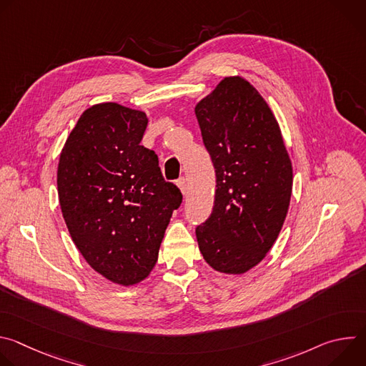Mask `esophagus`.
<instances>
[{
    "label": "esophagus",
    "mask_w": 366,
    "mask_h": 366,
    "mask_svg": "<svg viewBox=\"0 0 366 366\" xmlns=\"http://www.w3.org/2000/svg\"><path fill=\"white\" fill-rule=\"evenodd\" d=\"M177 185L179 187V189H181V192L184 194V195H187V192H188V185H187V179L182 177V178H179L178 181H177Z\"/></svg>",
    "instance_id": "1"
}]
</instances>
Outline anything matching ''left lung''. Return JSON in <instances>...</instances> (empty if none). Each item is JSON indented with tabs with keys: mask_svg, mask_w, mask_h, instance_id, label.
<instances>
[{
	"mask_svg": "<svg viewBox=\"0 0 366 366\" xmlns=\"http://www.w3.org/2000/svg\"><path fill=\"white\" fill-rule=\"evenodd\" d=\"M195 116L216 169L213 212L195 234L205 262L244 274L265 257L288 213L292 167L267 101L243 78L227 76Z\"/></svg>",
	"mask_w": 366,
	"mask_h": 366,
	"instance_id": "1",
	"label": "left lung"
}]
</instances>
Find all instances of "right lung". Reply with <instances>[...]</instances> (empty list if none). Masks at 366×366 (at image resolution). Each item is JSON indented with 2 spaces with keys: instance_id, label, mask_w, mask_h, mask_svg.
I'll use <instances>...</instances> for the list:
<instances>
[{
  "instance_id": "obj_1",
  "label": "right lung",
  "mask_w": 366,
  "mask_h": 366,
  "mask_svg": "<svg viewBox=\"0 0 366 366\" xmlns=\"http://www.w3.org/2000/svg\"><path fill=\"white\" fill-rule=\"evenodd\" d=\"M143 112L102 102L82 113L62 149L58 194L71 237L86 262L120 285L144 280L182 194L140 144Z\"/></svg>"
}]
</instances>
